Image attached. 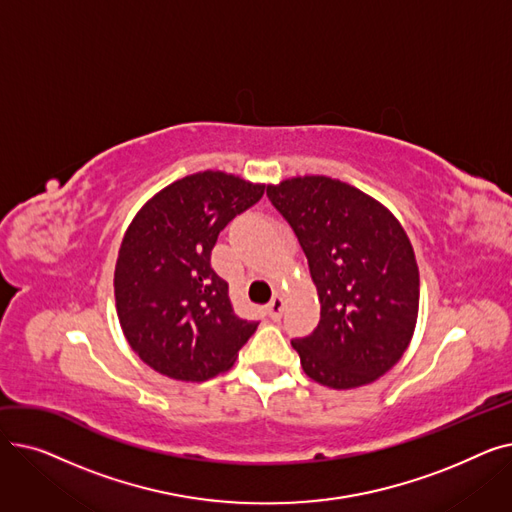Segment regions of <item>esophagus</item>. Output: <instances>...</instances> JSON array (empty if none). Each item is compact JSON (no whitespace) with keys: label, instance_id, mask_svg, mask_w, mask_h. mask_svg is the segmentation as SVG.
<instances>
[{"label":"esophagus","instance_id":"34e87169","mask_svg":"<svg viewBox=\"0 0 512 512\" xmlns=\"http://www.w3.org/2000/svg\"><path fill=\"white\" fill-rule=\"evenodd\" d=\"M284 307H286V299L282 297V294H276V297L270 301V305H267V315H270L272 319H280L284 313Z\"/></svg>","mask_w":512,"mask_h":512}]
</instances>
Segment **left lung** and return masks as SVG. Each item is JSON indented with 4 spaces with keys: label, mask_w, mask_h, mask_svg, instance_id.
<instances>
[{
    "label": "left lung",
    "mask_w": 512,
    "mask_h": 512,
    "mask_svg": "<svg viewBox=\"0 0 512 512\" xmlns=\"http://www.w3.org/2000/svg\"><path fill=\"white\" fill-rule=\"evenodd\" d=\"M267 197L297 234L321 305L313 334L292 340L303 371L351 390L390 371L407 351L419 313V267L394 213L348 182L294 176Z\"/></svg>",
    "instance_id": "1"
}]
</instances>
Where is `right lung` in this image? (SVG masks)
<instances>
[{"mask_svg": "<svg viewBox=\"0 0 512 512\" xmlns=\"http://www.w3.org/2000/svg\"><path fill=\"white\" fill-rule=\"evenodd\" d=\"M265 184L222 170L155 193L124 232L114 272L120 328L151 369L180 382L228 371L257 321L240 319L211 267L218 234L255 205Z\"/></svg>", "mask_w": 512, "mask_h": 512, "instance_id": "add662e5", "label": "right lung"}]
</instances>
